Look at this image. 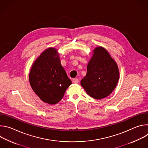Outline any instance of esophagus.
<instances>
[{"mask_svg": "<svg viewBox=\"0 0 148 148\" xmlns=\"http://www.w3.org/2000/svg\"><path fill=\"white\" fill-rule=\"evenodd\" d=\"M73 82L74 83H75V84H77V83H78L79 82V79L78 78H73Z\"/></svg>", "mask_w": 148, "mask_h": 148, "instance_id": "34e87169", "label": "esophagus"}]
</instances>
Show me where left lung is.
Here are the masks:
<instances>
[{"mask_svg":"<svg viewBox=\"0 0 148 148\" xmlns=\"http://www.w3.org/2000/svg\"><path fill=\"white\" fill-rule=\"evenodd\" d=\"M119 78L116 62L106 49L98 46L92 51L87 74L81 79V85L90 97L101 99L112 93Z\"/></svg>","mask_w":148,"mask_h":148,"instance_id":"1","label":"left lung"}]
</instances>
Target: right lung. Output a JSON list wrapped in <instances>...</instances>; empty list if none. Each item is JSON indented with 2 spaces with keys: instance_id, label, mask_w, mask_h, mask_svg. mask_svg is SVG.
I'll return each instance as SVG.
<instances>
[{
  "instance_id": "add662e5",
  "label": "right lung",
  "mask_w": 148,
  "mask_h": 148,
  "mask_svg": "<svg viewBox=\"0 0 148 148\" xmlns=\"http://www.w3.org/2000/svg\"><path fill=\"white\" fill-rule=\"evenodd\" d=\"M60 54L53 47L46 49L34 61L29 73L32 88L41 101L56 104L72 84L61 66Z\"/></svg>"
}]
</instances>
